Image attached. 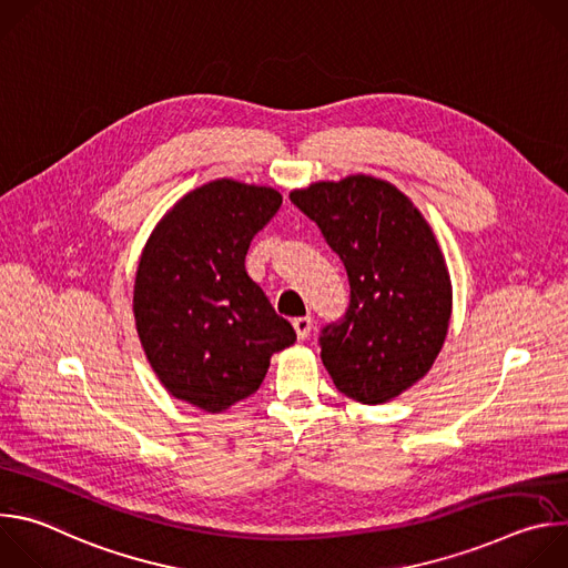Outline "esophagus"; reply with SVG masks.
I'll use <instances>...</instances> for the list:
<instances>
[{"instance_id":"obj_1","label":"esophagus","mask_w":568,"mask_h":568,"mask_svg":"<svg viewBox=\"0 0 568 568\" xmlns=\"http://www.w3.org/2000/svg\"><path fill=\"white\" fill-rule=\"evenodd\" d=\"M292 326H294V331H296V337L298 339H305L310 333H312V316L307 314V316H296L294 321H292Z\"/></svg>"}]
</instances>
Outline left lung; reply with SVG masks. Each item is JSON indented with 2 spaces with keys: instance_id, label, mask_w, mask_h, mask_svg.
Instances as JSON below:
<instances>
[{
  "instance_id": "1",
  "label": "left lung",
  "mask_w": 568,
  "mask_h": 568,
  "mask_svg": "<svg viewBox=\"0 0 568 568\" xmlns=\"http://www.w3.org/2000/svg\"><path fill=\"white\" fill-rule=\"evenodd\" d=\"M290 200L351 281L344 321L323 328V366L362 404L397 397L429 373L449 331L452 278L432 224L397 186L362 173L294 189Z\"/></svg>"
}]
</instances>
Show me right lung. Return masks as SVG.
<instances>
[{
  "label": "right lung",
  "instance_id": "right-lung-1",
  "mask_svg": "<svg viewBox=\"0 0 568 568\" xmlns=\"http://www.w3.org/2000/svg\"><path fill=\"white\" fill-rule=\"evenodd\" d=\"M272 186L213 180L182 195L141 252L132 312L150 368L173 397L220 414L258 390L274 353L294 344L250 278L252 237L276 215Z\"/></svg>",
  "mask_w": 568,
  "mask_h": 568
}]
</instances>
